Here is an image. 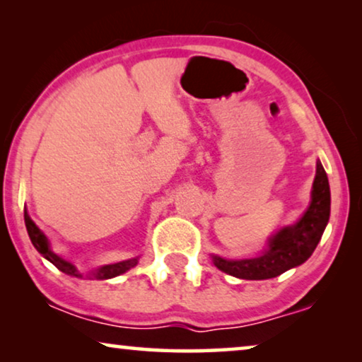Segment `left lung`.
Instances as JSON below:
<instances>
[{
  "mask_svg": "<svg viewBox=\"0 0 362 362\" xmlns=\"http://www.w3.org/2000/svg\"><path fill=\"white\" fill-rule=\"evenodd\" d=\"M329 182L321 163H316V176L311 191V202L301 219L293 226L284 227L269 242L260 257L244 260H226L212 255L217 269L244 280H267L301 265L310 259L329 221Z\"/></svg>",
  "mask_w": 362,
  "mask_h": 362,
  "instance_id": "obj_1",
  "label": "left lung"
}]
</instances>
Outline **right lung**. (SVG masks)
<instances>
[{
    "label": "right lung",
    "mask_w": 362,
    "mask_h": 362,
    "mask_svg": "<svg viewBox=\"0 0 362 362\" xmlns=\"http://www.w3.org/2000/svg\"><path fill=\"white\" fill-rule=\"evenodd\" d=\"M24 222H26V229H28V234H29V239H31L33 245L36 247V250L41 254L44 259H47L51 262L52 265H56L59 270L64 272V274L67 275H72V276H82L78 274L76 267H74L71 262H66L61 257L54 254L51 250V247H49V242L46 239V235L42 234L41 230L37 229V226L34 224L31 221V217L24 209ZM138 264V259H130V260H125V262H118V264H112V265H105V267H100V269L92 272V276H95L98 280H107V279H113V276L120 275V274H125L127 270H130L132 267H135Z\"/></svg>",
    "instance_id": "right-lung-1"
}]
</instances>
